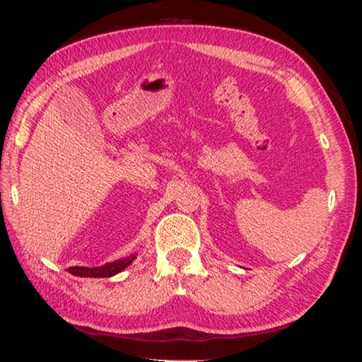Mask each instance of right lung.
Listing matches in <instances>:
<instances>
[{
	"label": "right lung",
	"mask_w": 362,
	"mask_h": 362,
	"mask_svg": "<svg viewBox=\"0 0 362 362\" xmlns=\"http://www.w3.org/2000/svg\"><path fill=\"white\" fill-rule=\"evenodd\" d=\"M133 259H135V256L119 259V261H114V262H106L103 265H100V267H92V269H88V267H69L68 272H69V274L76 275V276L110 278L112 275L119 274V272H122L125 267H129V265L133 262Z\"/></svg>",
	"instance_id": "right-lung-1"
}]
</instances>
